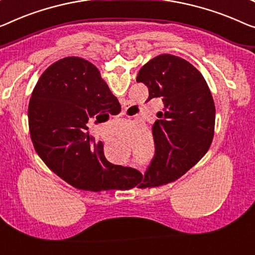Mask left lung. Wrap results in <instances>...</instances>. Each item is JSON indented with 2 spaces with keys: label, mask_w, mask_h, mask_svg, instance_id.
I'll use <instances>...</instances> for the list:
<instances>
[{
  "label": "left lung",
  "mask_w": 255,
  "mask_h": 255,
  "mask_svg": "<svg viewBox=\"0 0 255 255\" xmlns=\"http://www.w3.org/2000/svg\"><path fill=\"white\" fill-rule=\"evenodd\" d=\"M137 82L149 89V98L165 104L152 126L155 154L146 173L128 188L160 187L176 181L210 149L215 127V105L206 80L181 57L162 54L140 68Z\"/></svg>",
  "instance_id": "left-lung-1"
}]
</instances>
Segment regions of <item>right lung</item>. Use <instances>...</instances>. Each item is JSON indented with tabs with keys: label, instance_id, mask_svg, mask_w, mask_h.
Listing matches in <instances>:
<instances>
[{
	"label": "right lung",
	"instance_id": "right-lung-1",
	"mask_svg": "<svg viewBox=\"0 0 255 255\" xmlns=\"http://www.w3.org/2000/svg\"><path fill=\"white\" fill-rule=\"evenodd\" d=\"M120 110L94 64L81 57L57 60L37 80L29 100L34 149L49 169L75 189H127L137 170L109 162L103 143L87 134L90 119L117 115Z\"/></svg>",
	"mask_w": 255,
	"mask_h": 255
}]
</instances>
